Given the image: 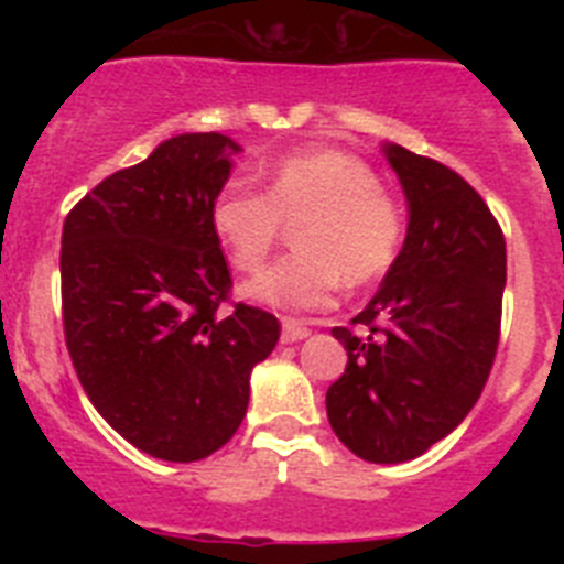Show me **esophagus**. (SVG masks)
<instances>
[{"label":"esophagus","mask_w":564,"mask_h":564,"mask_svg":"<svg viewBox=\"0 0 564 564\" xmlns=\"http://www.w3.org/2000/svg\"><path fill=\"white\" fill-rule=\"evenodd\" d=\"M311 333V327L305 322H299V318H282V341H302V338Z\"/></svg>","instance_id":"obj_1"}]
</instances>
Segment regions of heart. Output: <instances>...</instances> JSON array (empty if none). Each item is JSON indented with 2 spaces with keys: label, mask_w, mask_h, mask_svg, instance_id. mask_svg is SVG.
<instances>
[{
  "label": "heart",
  "mask_w": 564,
  "mask_h": 564,
  "mask_svg": "<svg viewBox=\"0 0 564 564\" xmlns=\"http://www.w3.org/2000/svg\"><path fill=\"white\" fill-rule=\"evenodd\" d=\"M237 271H257L296 226L299 253L279 259L251 279L246 296L285 311L330 305L338 282L361 288L390 271L401 251L403 208L376 172L344 149L288 154L268 172L265 194L228 183L208 212Z\"/></svg>",
  "instance_id": "heart-1"
}]
</instances>
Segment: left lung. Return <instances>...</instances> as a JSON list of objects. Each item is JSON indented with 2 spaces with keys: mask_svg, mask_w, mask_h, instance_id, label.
<instances>
[{
  "mask_svg": "<svg viewBox=\"0 0 564 564\" xmlns=\"http://www.w3.org/2000/svg\"><path fill=\"white\" fill-rule=\"evenodd\" d=\"M410 200V231L350 327H333L347 370L327 390L338 441L370 463L423 455L471 412L495 367L506 237L455 169L387 149Z\"/></svg>",
  "mask_w": 564,
  "mask_h": 564,
  "instance_id": "8db88e82",
  "label": "left lung"
}]
</instances>
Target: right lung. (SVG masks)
Masks as SVG:
<instances>
[{
  "instance_id": "obj_1",
  "label": "right lung",
  "mask_w": 564,
  "mask_h": 564,
  "mask_svg": "<svg viewBox=\"0 0 564 564\" xmlns=\"http://www.w3.org/2000/svg\"><path fill=\"white\" fill-rule=\"evenodd\" d=\"M220 132L177 134L69 208L62 231L64 341L84 392L134 449L203 460L248 410L253 364L279 318L231 302L208 212L228 181ZM231 304V308H226Z\"/></svg>"
}]
</instances>
